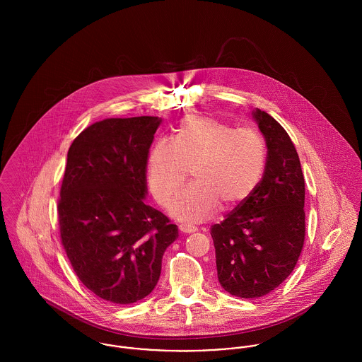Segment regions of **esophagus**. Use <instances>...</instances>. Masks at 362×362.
I'll list each match as a JSON object with an SVG mask.
<instances>
[{
  "instance_id": "34e87169",
  "label": "esophagus",
  "mask_w": 362,
  "mask_h": 362,
  "mask_svg": "<svg viewBox=\"0 0 362 362\" xmlns=\"http://www.w3.org/2000/svg\"><path fill=\"white\" fill-rule=\"evenodd\" d=\"M178 228H180V231L181 233H187V234H189V233H195L198 228L195 227V226H192V224H180L178 226Z\"/></svg>"
}]
</instances>
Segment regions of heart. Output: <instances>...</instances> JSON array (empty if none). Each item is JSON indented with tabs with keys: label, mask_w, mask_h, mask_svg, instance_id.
<instances>
[{
	"label": "heart",
	"mask_w": 362,
	"mask_h": 362,
	"mask_svg": "<svg viewBox=\"0 0 362 362\" xmlns=\"http://www.w3.org/2000/svg\"><path fill=\"white\" fill-rule=\"evenodd\" d=\"M266 144L258 131L237 129L220 119L185 117L170 139H158L148 157V182L156 202L170 206L189 168L195 184L173 204L171 214L184 221H202L217 209L244 205L263 177Z\"/></svg>",
	"instance_id": "b5f03b06"
}]
</instances>
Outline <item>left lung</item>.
I'll return each instance as SVG.
<instances>
[{
  "mask_svg": "<svg viewBox=\"0 0 362 362\" xmlns=\"http://www.w3.org/2000/svg\"><path fill=\"white\" fill-rule=\"evenodd\" d=\"M267 158L251 198L213 224L217 277L231 296L258 298L294 270L305 241V181L286 129L267 112H254Z\"/></svg>",
  "mask_w": 362,
  "mask_h": 362,
  "instance_id": "left-lung-1",
  "label": "left lung"
}]
</instances>
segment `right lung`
<instances>
[{"label":"right lung","mask_w":362,"mask_h":362,"mask_svg":"<svg viewBox=\"0 0 362 362\" xmlns=\"http://www.w3.org/2000/svg\"><path fill=\"white\" fill-rule=\"evenodd\" d=\"M158 117L105 118L71 144L58 198L61 244L78 279L112 304L149 296L178 228L144 204Z\"/></svg>","instance_id":"add662e5"}]
</instances>
